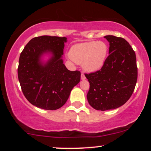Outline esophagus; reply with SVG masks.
<instances>
[{
  "label": "esophagus",
  "mask_w": 151,
  "mask_h": 151,
  "mask_svg": "<svg viewBox=\"0 0 151 151\" xmlns=\"http://www.w3.org/2000/svg\"><path fill=\"white\" fill-rule=\"evenodd\" d=\"M81 79H83V80H84V79H86L85 75H84V73H83V72H81Z\"/></svg>",
  "instance_id": "34e87169"
}]
</instances>
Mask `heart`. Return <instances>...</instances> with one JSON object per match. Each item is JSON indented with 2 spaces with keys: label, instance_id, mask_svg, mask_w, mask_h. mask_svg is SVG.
I'll return each instance as SVG.
<instances>
[{
  "label": "heart",
  "instance_id": "heart-1",
  "mask_svg": "<svg viewBox=\"0 0 151 151\" xmlns=\"http://www.w3.org/2000/svg\"><path fill=\"white\" fill-rule=\"evenodd\" d=\"M108 53V46L101 41H91L72 46L70 51V58L82 65L88 72H96L104 64Z\"/></svg>",
  "mask_w": 151,
  "mask_h": 151
}]
</instances>
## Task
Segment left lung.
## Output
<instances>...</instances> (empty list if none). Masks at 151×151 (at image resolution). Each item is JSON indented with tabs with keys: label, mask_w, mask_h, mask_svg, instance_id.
<instances>
[{
	"label": "left lung",
	"mask_w": 151,
	"mask_h": 151,
	"mask_svg": "<svg viewBox=\"0 0 151 151\" xmlns=\"http://www.w3.org/2000/svg\"><path fill=\"white\" fill-rule=\"evenodd\" d=\"M109 55L101 69L85 74L89 82L88 102L96 110L115 109L131 96L138 78L134 50L122 37L106 35Z\"/></svg>",
	"instance_id": "8db88e82"
}]
</instances>
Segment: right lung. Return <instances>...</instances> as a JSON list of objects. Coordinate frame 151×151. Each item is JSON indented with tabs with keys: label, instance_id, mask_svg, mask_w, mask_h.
Instances as JSON below:
<instances>
[{
	"label": "right lung",
	"instance_id": "1",
	"mask_svg": "<svg viewBox=\"0 0 151 151\" xmlns=\"http://www.w3.org/2000/svg\"><path fill=\"white\" fill-rule=\"evenodd\" d=\"M66 42L65 37H36L29 41L20 54L18 76L22 91L27 101L38 108H61L80 81V72L68 70L63 63ZM47 52L53 56L44 64L40 58Z\"/></svg>",
	"mask_w": 151,
	"mask_h": 151
}]
</instances>
